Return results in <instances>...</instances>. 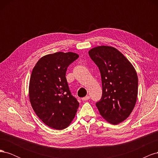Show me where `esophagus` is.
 <instances>
[{
	"label": "esophagus",
	"mask_w": 158,
	"mask_h": 158,
	"mask_svg": "<svg viewBox=\"0 0 158 158\" xmlns=\"http://www.w3.org/2000/svg\"><path fill=\"white\" fill-rule=\"evenodd\" d=\"M89 98H89V95H86V96H85V97L82 98V99L83 100V101H86V100H88Z\"/></svg>",
	"instance_id": "1"
}]
</instances>
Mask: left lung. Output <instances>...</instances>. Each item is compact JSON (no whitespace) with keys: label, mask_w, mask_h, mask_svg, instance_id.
Returning <instances> with one entry per match:
<instances>
[{"label":"left lung","mask_w":158,"mask_h":158,"mask_svg":"<svg viewBox=\"0 0 158 158\" xmlns=\"http://www.w3.org/2000/svg\"><path fill=\"white\" fill-rule=\"evenodd\" d=\"M88 53L102 77V96L95 105L105 119L117 125L130 115L135 106L138 84L136 72L114 47L99 46Z\"/></svg>","instance_id":"8db88e82"}]
</instances>
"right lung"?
Segmentation results:
<instances>
[{
	"instance_id": "1",
	"label": "right lung",
	"mask_w": 158,
	"mask_h": 158,
	"mask_svg": "<svg viewBox=\"0 0 158 158\" xmlns=\"http://www.w3.org/2000/svg\"><path fill=\"white\" fill-rule=\"evenodd\" d=\"M78 57L71 52L45 55L31 74L29 95L33 109L45 125L56 130L70 125L79 107L65 76L69 66Z\"/></svg>"
}]
</instances>
